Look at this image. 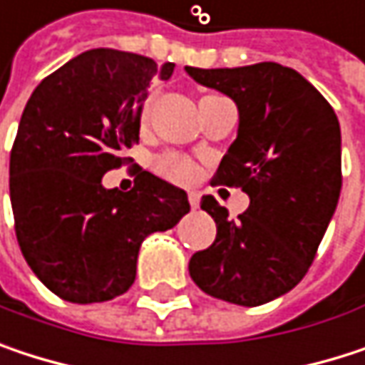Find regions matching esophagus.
I'll use <instances>...</instances> for the list:
<instances>
[{
  "mask_svg": "<svg viewBox=\"0 0 365 365\" xmlns=\"http://www.w3.org/2000/svg\"><path fill=\"white\" fill-rule=\"evenodd\" d=\"M187 200H190V207L196 209V207L200 205V192H198V190H190V192H187Z\"/></svg>",
  "mask_w": 365,
  "mask_h": 365,
  "instance_id": "1",
  "label": "esophagus"
}]
</instances>
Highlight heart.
Instances as JSON below:
<instances>
[{
	"instance_id": "obj_1",
	"label": "heart",
	"mask_w": 365,
	"mask_h": 365,
	"mask_svg": "<svg viewBox=\"0 0 365 365\" xmlns=\"http://www.w3.org/2000/svg\"><path fill=\"white\" fill-rule=\"evenodd\" d=\"M152 101H154V97H150L145 103H143V115H148L150 110H152ZM156 167H158V171L163 173V175H167V178H171V180H192L194 175H196V169H194V165L190 163V160H185L182 156H175V154H167V156H163L158 163H156Z\"/></svg>"
}]
</instances>
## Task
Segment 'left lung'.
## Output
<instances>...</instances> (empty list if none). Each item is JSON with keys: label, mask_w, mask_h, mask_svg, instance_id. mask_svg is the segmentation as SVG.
I'll use <instances>...</instances> for the list:
<instances>
[{"label": "left lung", "mask_w": 365, "mask_h": 365, "mask_svg": "<svg viewBox=\"0 0 365 365\" xmlns=\"http://www.w3.org/2000/svg\"><path fill=\"white\" fill-rule=\"evenodd\" d=\"M185 71L237 103L239 133L213 183L250 196L237 220L202 196L217 235L190 257V277L213 298L259 307L296 287L315 259L342 185L340 124L324 95L279 63Z\"/></svg>", "instance_id": "1"}]
</instances>
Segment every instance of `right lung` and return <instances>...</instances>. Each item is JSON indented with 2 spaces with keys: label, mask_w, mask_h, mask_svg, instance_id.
I'll return each mask as SVG.
<instances>
[{
  "label": "right lung",
  "mask_w": 365,
  "mask_h": 365,
  "mask_svg": "<svg viewBox=\"0 0 365 365\" xmlns=\"http://www.w3.org/2000/svg\"><path fill=\"white\" fill-rule=\"evenodd\" d=\"M173 63L95 48L41 80L27 101L10 154V200L21 252L36 277L76 304L124 294L152 232L190 211L187 194L135 169L128 192L103 175L130 158L148 86L169 80Z\"/></svg>",
  "instance_id": "add662e5"
}]
</instances>
